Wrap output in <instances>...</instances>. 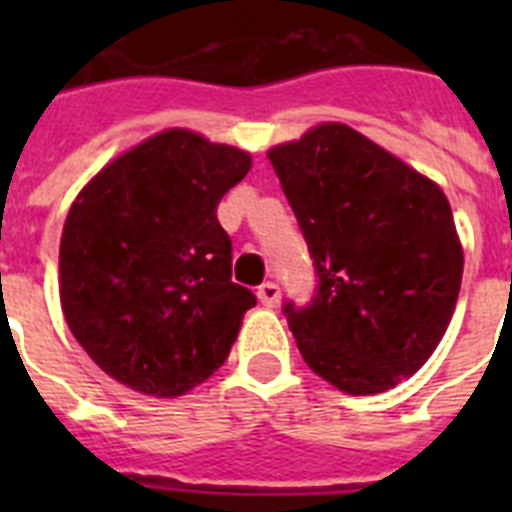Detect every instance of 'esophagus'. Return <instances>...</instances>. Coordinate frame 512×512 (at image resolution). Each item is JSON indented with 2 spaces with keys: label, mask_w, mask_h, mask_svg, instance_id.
Masks as SVG:
<instances>
[{
  "label": "esophagus",
  "mask_w": 512,
  "mask_h": 512,
  "mask_svg": "<svg viewBox=\"0 0 512 512\" xmlns=\"http://www.w3.org/2000/svg\"><path fill=\"white\" fill-rule=\"evenodd\" d=\"M257 297H260V303L268 305V308H276L281 300V289L279 284H273V281H265L257 287Z\"/></svg>",
  "instance_id": "obj_1"
}]
</instances>
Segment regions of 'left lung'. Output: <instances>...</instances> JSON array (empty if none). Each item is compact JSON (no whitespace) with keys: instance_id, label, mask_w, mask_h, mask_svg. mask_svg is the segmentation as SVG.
Masks as SVG:
<instances>
[{"instance_id":"8db88e82","label":"left lung","mask_w":512,"mask_h":512,"mask_svg":"<svg viewBox=\"0 0 512 512\" xmlns=\"http://www.w3.org/2000/svg\"><path fill=\"white\" fill-rule=\"evenodd\" d=\"M319 273L287 305L305 364L350 396L396 388L452 321L460 236L444 191L348 124L324 122L268 151Z\"/></svg>"}]
</instances>
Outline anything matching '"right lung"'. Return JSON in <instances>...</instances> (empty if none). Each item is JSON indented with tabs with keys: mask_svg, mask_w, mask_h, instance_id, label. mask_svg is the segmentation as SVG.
I'll return each mask as SVG.
<instances>
[{
	"mask_svg": "<svg viewBox=\"0 0 512 512\" xmlns=\"http://www.w3.org/2000/svg\"><path fill=\"white\" fill-rule=\"evenodd\" d=\"M249 167L247 151L172 127L79 191L60 236V308L108 377L177 398L223 366L257 297L231 281L215 209Z\"/></svg>",
	"mask_w": 512,
	"mask_h": 512,
	"instance_id": "right-lung-1",
	"label": "right lung"
}]
</instances>
